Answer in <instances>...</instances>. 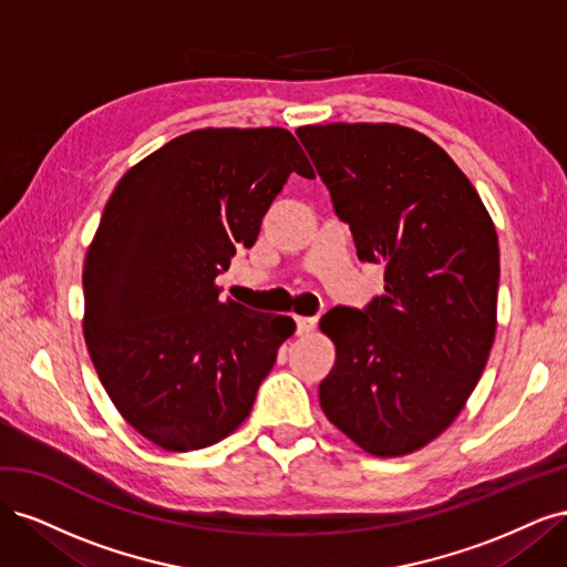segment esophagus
I'll list each match as a JSON object with an SVG mask.
<instances>
[{
	"label": "esophagus",
	"mask_w": 567,
	"mask_h": 567,
	"mask_svg": "<svg viewBox=\"0 0 567 567\" xmlns=\"http://www.w3.org/2000/svg\"><path fill=\"white\" fill-rule=\"evenodd\" d=\"M298 336H310L317 329V317H296Z\"/></svg>",
	"instance_id": "esophagus-1"
}]
</instances>
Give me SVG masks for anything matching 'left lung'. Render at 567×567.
Wrapping results in <instances>:
<instances>
[{
    "label": "left lung",
    "mask_w": 567,
    "mask_h": 567,
    "mask_svg": "<svg viewBox=\"0 0 567 567\" xmlns=\"http://www.w3.org/2000/svg\"><path fill=\"white\" fill-rule=\"evenodd\" d=\"M385 296L336 307L323 414L373 456L425 447L471 398L496 331L499 241L475 186L425 134L390 123L298 130Z\"/></svg>",
    "instance_id": "obj_1"
}]
</instances>
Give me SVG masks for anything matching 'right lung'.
<instances>
[{"instance_id":"1","label":"right lung","mask_w":567,"mask_h":567,"mask_svg":"<svg viewBox=\"0 0 567 567\" xmlns=\"http://www.w3.org/2000/svg\"><path fill=\"white\" fill-rule=\"evenodd\" d=\"M290 173L315 177L281 127H208L127 169L84 257V340L123 419L167 452L225 440L250 414L296 321L219 298Z\"/></svg>"}]
</instances>
